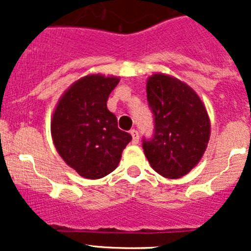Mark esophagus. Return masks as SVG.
<instances>
[{"label":"esophagus","mask_w":251,"mask_h":251,"mask_svg":"<svg viewBox=\"0 0 251 251\" xmlns=\"http://www.w3.org/2000/svg\"><path fill=\"white\" fill-rule=\"evenodd\" d=\"M130 133H131V136H132V143L137 144L138 141H140V135H138V131L137 130H131Z\"/></svg>","instance_id":"1"}]
</instances>
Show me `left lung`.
Wrapping results in <instances>:
<instances>
[{
	"mask_svg": "<svg viewBox=\"0 0 251 251\" xmlns=\"http://www.w3.org/2000/svg\"><path fill=\"white\" fill-rule=\"evenodd\" d=\"M147 100L154 133L142 140L144 154L161 176H184L199 163L209 142L210 120L203 102L188 85L164 74L147 81Z\"/></svg>",
	"mask_w": 251,
	"mask_h": 251,
	"instance_id": "1",
	"label": "left lung"
}]
</instances>
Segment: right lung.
<instances>
[{"mask_svg": "<svg viewBox=\"0 0 251 251\" xmlns=\"http://www.w3.org/2000/svg\"><path fill=\"white\" fill-rule=\"evenodd\" d=\"M118 83V77L102 75L80 78L63 95L53 113V143L63 160L86 178L113 173L132 140L118 127V119L107 108Z\"/></svg>", "mask_w": 251, "mask_h": 251, "instance_id": "1", "label": "right lung"}]
</instances>
